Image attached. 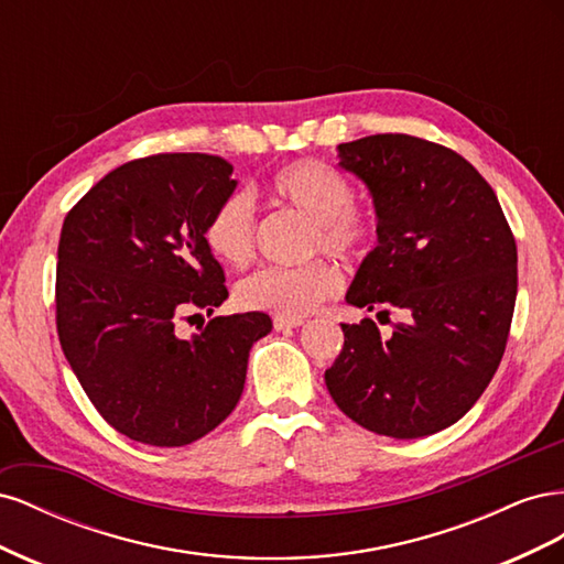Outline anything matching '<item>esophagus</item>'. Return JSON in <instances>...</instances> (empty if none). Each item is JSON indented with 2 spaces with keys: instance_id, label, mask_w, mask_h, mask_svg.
Instances as JSON below:
<instances>
[{
  "instance_id": "34e87169",
  "label": "esophagus",
  "mask_w": 564,
  "mask_h": 564,
  "mask_svg": "<svg viewBox=\"0 0 564 564\" xmlns=\"http://www.w3.org/2000/svg\"><path fill=\"white\" fill-rule=\"evenodd\" d=\"M303 319H292V317H275L272 319V327H275V332H289V329H296L301 327Z\"/></svg>"
}]
</instances>
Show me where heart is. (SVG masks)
I'll list each match as a JSON object with an SVG mask.
<instances>
[{"mask_svg":"<svg viewBox=\"0 0 564 564\" xmlns=\"http://www.w3.org/2000/svg\"><path fill=\"white\" fill-rule=\"evenodd\" d=\"M268 195L275 204L294 209L311 220L308 249L357 259L367 253L377 235L369 212L355 207V191L338 169L319 160H299L282 166L268 181ZM256 218L247 193H232L218 204L204 228V242L218 261L242 268L253 256ZM340 286L329 261H313L299 268H261L235 289L245 311H261L299 319L319 308Z\"/></svg>","mask_w":564,"mask_h":564,"instance_id":"b5f03b06","label":"heart"}]
</instances>
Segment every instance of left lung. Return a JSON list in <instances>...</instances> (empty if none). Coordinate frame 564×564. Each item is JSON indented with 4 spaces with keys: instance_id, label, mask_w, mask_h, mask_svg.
<instances>
[{
    "instance_id": "obj_1",
    "label": "left lung",
    "mask_w": 564,
    "mask_h": 564,
    "mask_svg": "<svg viewBox=\"0 0 564 564\" xmlns=\"http://www.w3.org/2000/svg\"><path fill=\"white\" fill-rule=\"evenodd\" d=\"M338 166L360 178L377 214V247L346 301L400 313L340 324L344 348L324 371L340 412L362 429L414 440L449 429L497 371L518 296V249L501 204L454 150L406 133L340 143Z\"/></svg>"
}]
</instances>
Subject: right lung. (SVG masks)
Segmentation results:
<instances>
[{
	"instance_id": "right-lung-1",
	"label": "right lung",
	"mask_w": 564,
	"mask_h": 564,
	"mask_svg": "<svg viewBox=\"0 0 564 564\" xmlns=\"http://www.w3.org/2000/svg\"><path fill=\"white\" fill-rule=\"evenodd\" d=\"M235 187L220 158L152 155L117 166L63 220L61 348L98 414L143 445H191L226 421L251 346L272 329L265 313H240L176 332L187 311L228 299L204 228Z\"/></svg>"
}]
</instances>
